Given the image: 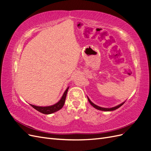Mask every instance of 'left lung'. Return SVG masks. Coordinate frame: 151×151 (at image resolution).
Instances as JSON below:
<instances>
[{"instance_id": "8db88e82", "label": "left lung", "mask_w": 151, "mask_h": 151, "mask_svg": "<svg viewBox=\"0 0 151 151\" xmlns=\"http://www.w3.org/2000/svg\"><path fill=\"white\" fill-rule=\"evenodd\" d=\"M88 101H89V102L90 103V104H91V105H92V106H93L94 108H95L96 109H99V110H101V111H113V110H115V109H118V108H120L121 106H122V105L125 103V102H123V103H122V104H119V105H118V106H116L113 107V108H105L99 107V106H97V105L94 104L93 103L91 102V100H90L89 98H88Z\"/></svg>"}]
</instances>
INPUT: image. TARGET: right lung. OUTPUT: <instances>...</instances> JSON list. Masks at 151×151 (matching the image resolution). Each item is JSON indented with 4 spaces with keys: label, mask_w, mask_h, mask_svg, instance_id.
Returning a JSON list of instances; mask_svg holds the SVG:
<instances>
[{
    "label": "right lung",
    "mask_w": 151,
    "mask_h": 151,
    "mask_svg": "<svg viewBox=\"0 0 151 151\" xmlns=\"http://www.w3.org/2000/svg\"><path fill=\"white\" fill-rule=\"evenodd\" d=\"M68 89V88H67V89L65 90V91L64 92V93H63L62 97L60 101H59L57 103L52 105V106L42 107V106H36L33 104H30V105L33 108L36 109L37 111H40L42 113L46 114V115H48V114H51L54 112H56V111H58L59 109H60L63 107V105H64Z\"/></svg>",
    "instance_id": "1"
}]
</instances>
